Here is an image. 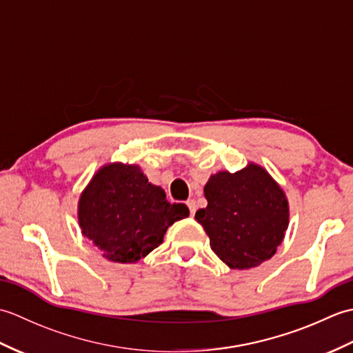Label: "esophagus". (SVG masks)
Returning <instances> with one entry per match:
<instances>
[{
  "instance_id": "esophagus-1",
  "label": "esophagus",
  "mask_w": 353,
  "mask_h": 353,
  "mask_svg": "<svg viewBox=\"0 0 353 353\" xmlns=\"http://www.w3.org/2000/svg\"><path fill=\"white\" fill-rule=\"evenodd\" d=\"M186 206L190 208V214H191V216L196 215V211H197V201H196V200H194V199L188 200V201H186Z\"/></svg>"
}]
</instances>
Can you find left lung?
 Listing matches in <instances>:
<instances>
[{
    "label": "left lung",
    "instance_id": "1",
    "mask_svg": "<svg viewBox=\"0 0 353 353\" xmlns=\"http://www.w3.org/2000/svg\"><path fill=\"white\" fill-rule=\"evenodd\" d=\"M208 206L196 220L211 249L234 270L258 267L276 253L288 228L285 192L256 163L236 172L219 171L205 185Z\"/></svg>",
    "mask_w": 353,
    "mask_h": 353
}]
</instances>
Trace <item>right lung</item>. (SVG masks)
Segmentation results:
<instances>
[{"mask_svg":"<svg viewBox=\"0 0 353 353\" xmlns=\"http://www.w3.org/2000/svg\"><path fill=\"white\" fill-rule=\"evenodd\" d=\"M190 209L170 203L161 186L152 185L138 165L108 163L95 172L79 200L81 234L103 256L133 264L162 244L172 223Z\"/></svg>","mask_w":353,"mask_h":353,"instance_id":"obj_1","label":"right lung"}]
</instances>
